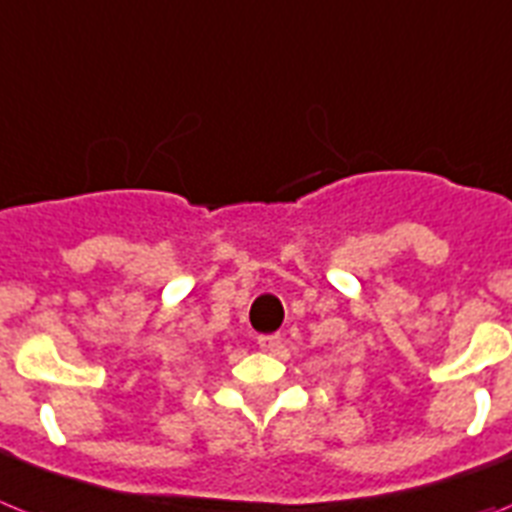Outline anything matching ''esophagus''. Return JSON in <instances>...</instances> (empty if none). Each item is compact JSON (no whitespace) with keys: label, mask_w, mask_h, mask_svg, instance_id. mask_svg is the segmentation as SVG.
Returning <instances> with one entry per match:
<instances>
[{"label":"esophagus","mask_w":512,"mask_h":512,"mask_svg":"<svg viewBox=\"0 0 512 512\" xmlns=\"http://www.w3.org/2000/svg\"><path fill=\"white\" fill-rule=\"evenodd\" d=\"M257 345H260L262 350H268V353H270V350H275L278 345H281V337H278V335H260V337H257Z\"/></svg>","instance_id":"34e87169"}]
</instances>
